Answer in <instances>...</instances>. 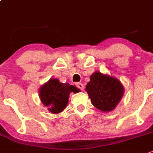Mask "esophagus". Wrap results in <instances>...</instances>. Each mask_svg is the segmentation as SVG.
<instances>
[{"mask_svg": "<svg viewBox=\"0 0 153 153\" xmlns=\"http://www.w3.org/2000/svg\"><path fill=\"white\" fill-rule=\"evenodd\" d=\"M76 86L78 89H80V90H83L84 89L83 84L81 83V82H76Z\"/></svg>", "mask_w": 153, "mask_h": 153, "instance_id": "1", "label": "esophagus"}]
</instances>
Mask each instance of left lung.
<instances>
[{
	"label": "left lung",
	"instance_id": "left-lung-1",
	"mask_svg": "<svg viewBox=\"0 0 153 153\" xmlns=\"http://www.w3.org/2000/svg\"><path fill=\"white\" fill-rule=\"evenodd\" d=\"M91 102L102 111H110L116 107L124 94V87L116 78L95 72L86 86Z\"/></svg>",
	"mask_w": 153,
	"mask_h": 153
}]
</instances>
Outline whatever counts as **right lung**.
Returning <instances> with one entry per match:
<instances>
[{
  "mask_svg": "<svg viewBox=\"0 0 153 153\" xmlns=\"http://www.w3.org/2000/svg\"><path fill=\"white\" fill-rule=\"evenodd\" d=\"M71 92L76 93L79 89L69 83H61L57 79H51L42 86L39 96L48 109L53 114H57L66 108Z\"/></svg>",
  "mask_w": 153,
  "mask_h": 153,
  "instance_id": "add662e5",
  "label": "right lung"
}]
</instances>
